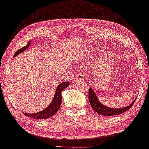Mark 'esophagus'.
<instances>
[{"label":"esophagus","instance_id":"esophagus-1","mask_svg":"<svg viewBox=\"0 0 149 149\" xmlns=\"http://www.w3.org/2000/svg\"><path fill=\"white\" fill-rule=\"evenodd\" d=\"M85 79V75H83V74H79L77 75V80H84Z\"/></svg>","mask_w":149,"mask_h":149}]
</instances>
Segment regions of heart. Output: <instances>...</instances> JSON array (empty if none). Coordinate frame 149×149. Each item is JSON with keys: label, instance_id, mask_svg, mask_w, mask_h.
<instances>
[{"label": "heart", "instance_id": "1", "mask_svg": "<svg viewBox=\"0 0 149 149\" xmlns=\"http://www.w3.org/2000/svg\"><path fill=\"white\" fill-rule=\"evenodd\" d=\"M85 56H88V55H89V53H87V54H85Z\"/></svg>", "mask_w": 149, "mask_h": 149}]
</instances>
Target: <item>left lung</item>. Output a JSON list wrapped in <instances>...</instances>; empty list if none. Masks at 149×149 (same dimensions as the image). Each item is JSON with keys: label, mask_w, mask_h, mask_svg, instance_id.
I'll return each mask as SVG.
<instances>
[{"label": "left lung", "mask_w": 149, "mask_h": 149, "mask_svg": "<svg viewBox=\"0 0 149 149\" xmlns=\"http://www.w3.org/2000/svg\"><path fill=\"white\" fill-rule=\"evenodd\" d=\"M89 102L90 103V105L92 107V109L96 112L97 113L100 114L101 115L104 116H113V115H117L120 114L124 113L127 110L131 109V107L133 106L134 102L136 101V98L132 102V104H130L127 107L121 108V109H112L109 107H106L100 102L98 99L95 95L94 91L91 87H89Z\"/></svg>", "instance_id": "left-lung-1"}]
</instances>
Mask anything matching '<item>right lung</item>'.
Listing matches in <instances>:
<instances>
[{
  "label": "right lung",
  "instance_id": "add662e5",
  "mask_svg": "<svg viewBox=\"0 0 149 149\" xmlns=\"http://www.w3.org/2000/svg\"><path fill=\"white\" fill-rule=\"evenodd\" d=\"M30 44V41L28 42L27 45L24 47L20 49L17 50V52H15L14 56H16L20 53L25 51L26 49H27L28 47H29ZM69 83L70 82L67 81V82H64L61 83L60 85H58V87H57L56 93H55V95L54 97V99L49 105L45 109H44L43 111L38 112V113H33V114H28L23 113L24 115H26L28 117L33 118V119H46L47 118H49L52 116H54L55 114H56L58 111L60 109L61 102H62V92L64 89L67 87L69 85Z\"/></svg>",
  "mask_w": 149,
  "mask_h": 149
}]
</instances>
